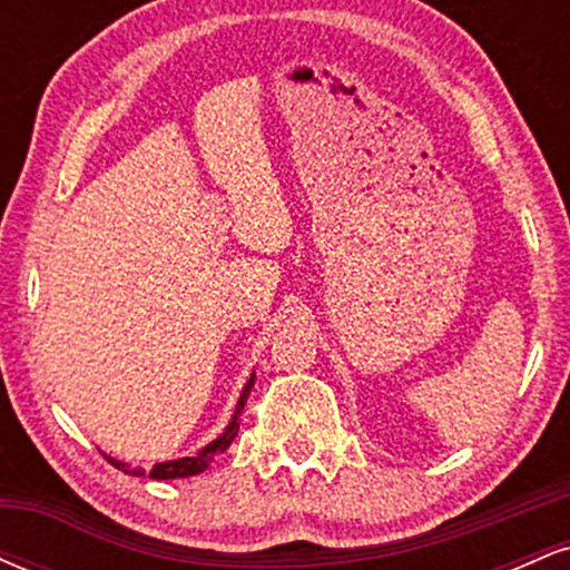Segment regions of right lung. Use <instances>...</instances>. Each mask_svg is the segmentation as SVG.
Wrapping results in <instances>:
<instances>
[{
	"label": "right lung",
	"instance_id": "right-lung-1",
	"mask_svg": "<svg viewBox=\"0 0 570 570\" xmlns=\"http://www.w3.org/2000/svg\"><path fill=\"white\" fill-rule=\"evenodd\" d=\"M252 385H254V375H252V381L246 383L244 394H240V399H238V407H235V415H233L230 426L225 429V434H222L219 440H214L212 444H208V448H203L198 455L179 458V461L155 463V466L149 469V472H144V469H134V466H128V463L117 461V458H109V455H107V461L112 463L115 469H120V472H126V474H130V476H144V474H149V476H153V480H179V476H193V474H200L203 469H206L208 463L214 461V455H217V453H225V450L230 448V442L235 440V434H238V426H240V412H244V404H246V399H248V391H252Z\"/></svg>",
	"mask_w": 570,
	"mask_h": 570
}]
</instances>
